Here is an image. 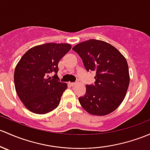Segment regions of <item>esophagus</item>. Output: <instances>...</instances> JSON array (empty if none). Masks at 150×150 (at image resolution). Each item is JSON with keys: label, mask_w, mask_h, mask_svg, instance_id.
Returning <instances> with one entry per match:
<instances>
[{"label": "esophagus", "mask_w": 150, "mask_h": 150, "mask_svg": "<svg viewBox=\"0 0 150 150\" xmlns=\"http://www.w3.org/2000/svg\"><path fill=\"white\" fill-rule=\"evenodd\" d=\"M69 84H70V86L73 87V86H75V85H76V83H69Z\"/></svg>", "instance_id": "esophagus-1"}]
</instances>
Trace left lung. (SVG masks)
<instances>
[{
  "label": "left lung",
  "instance_id": "obj_1",
  "mask_svg": "<svg viewBox=\"0 0 150 150\" xmlns=\"http://www.w3.org/2000/svg\"><path fill=\"white\" fill-rule=\"evenodd\" d=\"M72 50L83 60L88 72L95 71V83L86 85V93L78 98L87 112L104 116L113 112L124 99L129 85L127 59L107 42L91 39L75 45Z\"/></svg>",
  "mask_w": 150,
  "mask_h": 150
}]
</instances>
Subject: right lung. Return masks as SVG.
<instances>
[{
    "instance_id": "right-lung-1",
    "label": "right lung",
    "mask_w": 150,
    "mask_h": 150,
    "mask_svg": "<svg viewBox=\"0 0 150 150\" xmlns=\"http://www.w3.org/2000/svg\"><path fill=\"white\" fill-rule=\"evenodd\" d=\"M71 48L69 44L47 43L32 47L22 56L14 71V83L30 111L45 114L59 105L67 85L58 81V63ZM52 72L55 75L50 78Z\"/></svg>"
}]
</instances>
